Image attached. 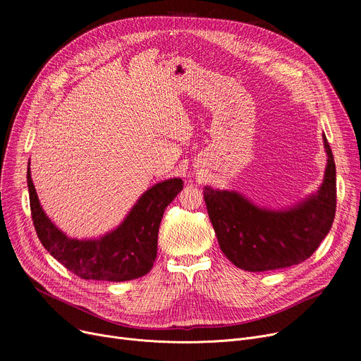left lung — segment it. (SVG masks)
<instances>
[{
    "label": "left lung",
    "instance_id": "left-lung-1",
    "mask_svg": "<svg viewBox=\"0 0 361 361\" xmlns=\"http://www.w3.org/2000/svg\"><path fill=\"white\" fill-rule=\"evenodd\" d=\"M324 183L316 195L283 211L253 204L237 192L204 187L207 214L222 253L237 268L264 272L309 259L332 226L336 211V169L331 146Z\"/></svg>",
    "mask_w": 361,
    "mask_h": 361
}]
</instances>
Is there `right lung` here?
Here are the masks:
<instances>
[{
	"instance_id": "obj_1",
	"label": "right lung",
	"mask_w": 361,
	"mask_h": 361,
	"mask_svg": "<svg viewBox=\"0 0 361 361\" xmlns=\"http://www.w3.org/2000/svg\"><path fill=\"white\" fill-rule=\"evenodd\" d=\"M27 187L35 230L49 255L82 279L121 282L140 278L154 267L161 219L165 207L183 190V180L152 185L117 228L98 240L70 238L56 228L37 199L30 166Z\"/></svg>"
}]
</instances>
